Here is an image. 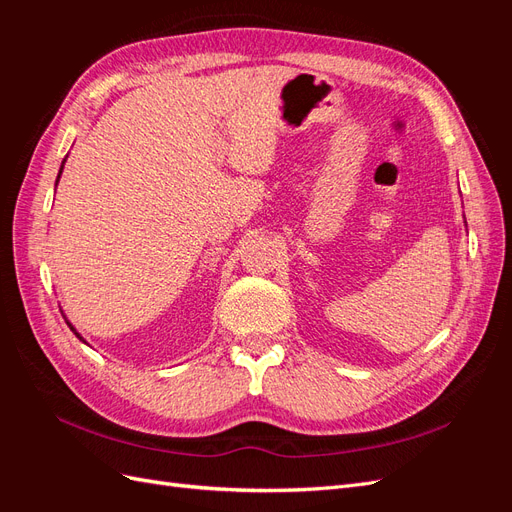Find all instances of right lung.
Returning a JSON list of instances; mask_svg holds the SVG:
<instances>
[{
	"mask_svg": "<svg viewBox=\"0 0 512 512\" xmlns=\"http://www.w3.org/2000/svg\"><path fill=\"white\" fill-rule=\"evenodd\" d=\"M64 162H66V160H64ZM61 170H64V164H61V168H59V175H61ZM59 175H57V181H59ZM55 185H57V183H55ZM68 327H70V329L74 331V335H76V337H79V339H81V342H85V339H83V337H81L79 333H76V329L72 327V324H70V322H68Z\"/></svg>",
	"mask_w": 512,
	"mask_h": 512,
	"instance_id": "obj_1",
	"label": "right lung"
}]
</instances>
